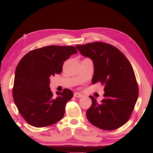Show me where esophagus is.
I'll return each instance as SVG.
<instances>
[{"instance_id":"obj_1","label":"esophagus","mask_w":153,"mask_h":153,"mask_svg":"<svg viewBox=\"0 0 153 153\" xmlns=\"http://www.w3.org/2000/svg\"><path fill=\"white\" fill-rule=\"evenodd\" d=\"M74 97H78V98H80V97H83V95H82V93H78V92L74 93Z\"/></svg>"}]
</instances>
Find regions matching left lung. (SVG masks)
Instances as JSON below:
<instances>
[{"instance_id":"8db88e82","label":"left lung","mask_w":153,"mask_h":153,"mask_svg":"<svg viewBox=\"0 0 153 153\" xmlns=\"http://www.w3.org/2000/svg\"><path fill=\"white\" fill-rule=\"evenodd\" d=\"M94 64L92 83L100 82L105 94L100 102L89 96L92 105L86 111L87 120L104 130H114L128 122L134 110L139 90L134 69L121 51L102 42L76 46Z\"/></svg>"}]
</instances>
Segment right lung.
<instances>
[{"label":"right lung","mask_w":153,"mask_h":153,"mask_svg":"<svg viewBox=\"0 0 153 153\" xmlns=\"http://www.w3.org/2000/svg\"><path fill=\"white\" fill-rule=\"evenodd\" d=\"M76 53L77 49L72 46L51 45L29 52L19 61L15 71L12 95L19 112L30 125L43 128L63 118L73 92L64 89L53 95L49 77L60 74L64 62Z\"/></svg>","instance_id":"right-lung-1"}]
</instances>
